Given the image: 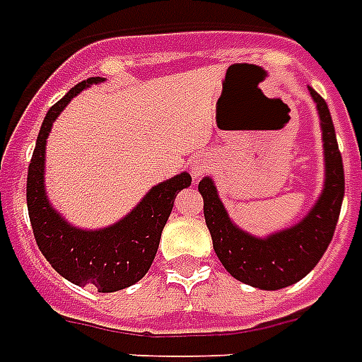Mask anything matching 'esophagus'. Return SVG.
Wrapping results in <instances>:
<instances>
[{
  "mask_svg": "<svg viewBox=\"0 0 362 362\" xmlns=\"http://www.w3.org/2000/svg\"><path fill=\"white\" fill-rule=\"evenodd\" d=\"M210 168H211V162L210 158H206V156H197V158L191 160V170L197 177L198 175H202V173H206Z\"/></svg>",
  "mask_w": 362,
  "mask_h": 362,
  "instance_id": "esophagus-1",
  "label": "esophagus"
}]
</instances>
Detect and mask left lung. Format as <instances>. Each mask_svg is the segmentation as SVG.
Returning a JSON list of instances; mask_svg holds the SVG:
<instances>
[{
	"label": "left lung",
	"mask_w": 362,
	"mask_h": 362,
	"mask_svg": "<svg viewBox=\"0 0 362 362\" xmlns=\"http://www.w3.org/2000/svg\"><path fill=\"white\" fill-rule=\"evenodd\" d=\"M309 93L317 103L320 116L326 179L313 210L298 225L267 238H255L230 221L210 177L198 183V191L204 198V217L219 262L236 281L262 290H281L301 281L328 248L341 210L346 177L332 116L317 91L309 88Z\"/></svg>",
	"instance_id": "obj_1"
}]
</instances>
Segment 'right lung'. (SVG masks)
I'll list each match as a JSON object with an SVG mask.
<instances>
[{"label":"right lung","instance_id":"obj_1","mask_svg":"<svg viewBox=\"0 0 362 362\" xmlns=\"http://www.w3.org/2000/svg\"><path fill=\"white\" fill-rule=\"evenodd\" d=\"M99 81L105 80H83L49 108L28 165L26 204L37 248L57 273L78 286H95L99 292H116L141 281L151 269L173 200L179 191L191 185V175L183 171L152 187L137 208L107 229H76L53 210L43 187L47 135L68 103L81 89Z\"/></svg>","mask_w":362,"mask_h":362}]
</instances>
